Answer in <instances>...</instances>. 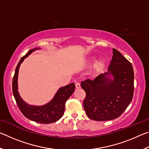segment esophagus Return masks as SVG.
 <instances>
[{"label":"esophagus","instance_id":"obj_1","mask_svg":"<svg viewBox=\"0 0 149 149\" xmlns=\"http://www.w3.org/2000/svg\"><path fill=\"white\" fill-rule=\"evenodd\" d=\"M75 88H76V89H79L80 87H81L80 84H79V83H75Z\"/></svg>","mask_w":149,"mask_h":149}]
</instances>
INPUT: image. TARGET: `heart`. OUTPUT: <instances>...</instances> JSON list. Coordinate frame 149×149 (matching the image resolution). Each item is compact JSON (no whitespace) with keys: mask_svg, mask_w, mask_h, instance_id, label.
Segmentation results:
<instances>
[{"mask_svg":"<svg viewBox=\"0 0 149 149\" xmlns=\"http://www.w3.org/2000/svg\"><path fill=\"white\" fill-rule=\"evenodd\" d=\"M95 60V58L94 57H91V58H89L87 60L86 63L87 65H91L92 63L94 62ZM105 68V62L104 60H100L99 61H98L95 63L93 65V70H92V74L93 75H99L100 73H102L103 72Z\"/></svg>","mask_w":149,"mask_h":149,"instance_id":"obj_1","label":"heart"}]
</instances>
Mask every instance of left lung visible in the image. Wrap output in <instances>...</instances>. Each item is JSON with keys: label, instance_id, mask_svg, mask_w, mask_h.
<instances>
[{"label": "left lung", "instance_id": "left-lung-1", "mask_svg": "<svg viewBox=\"0 0 149 149\" xmlns=\"http://www.w3.org/2000/svg\"><path fill=\"white\" fill-rule=\"evenodd\" d=\"M112 50L108 72L94 80L88 79L81 83V87L86 93L84 100L85 113L90 119L95 121H108L120 116L133 99L134 74L132 65L118 50Z\"/></svg>", "mask_w": 149, "mask_h": 149}]
</instances>
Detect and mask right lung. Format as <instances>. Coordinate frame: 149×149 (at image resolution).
<instances>
[{
	"label": "right lung",
	"mask_w": 149,
	"mask_h": 149,
	"mask_svg": "<svg viewBox=\"0 0 149 149\" xmlns=\"http://www.w3.org/2000/svg\"><path fill=\"white\" fill-rule=\"evenodd\" d=\"M37 49H40V48H35L34 49L29 50L28 52L19 60L17 65L12 81V91L17 107L25 117L35 122L47 124L56 122L62 116L65 110V103L74 92L75 87L74 83H72L60 88L55 94L53 99L45 105L37 107L29 105L25 102L20 97L17 91V76L19 68L24 59L32 52Z\"/></svg>",
	"instance_id": "1"
}]
</instances>
